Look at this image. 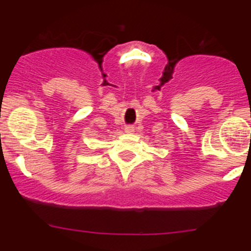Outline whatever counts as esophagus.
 <instances>
[{
	"mask_svg": "<svg viewBox=\"0 0 251 251\" xmlns=\"http://www.w3.org/2000/svg\"><path fill=\"white\" fill-rule=\"evenodd\" d=\"M125 131H126V132H127V133H131V132H133V131H135V127H133L132 125H127V126H126V127H125Z\"/></svg>",
	"mask_w": 251,
	"mask_h": 251,
	"instance_id": "esophagus-1",
	"label": "esophagus"
}]
</instances>
